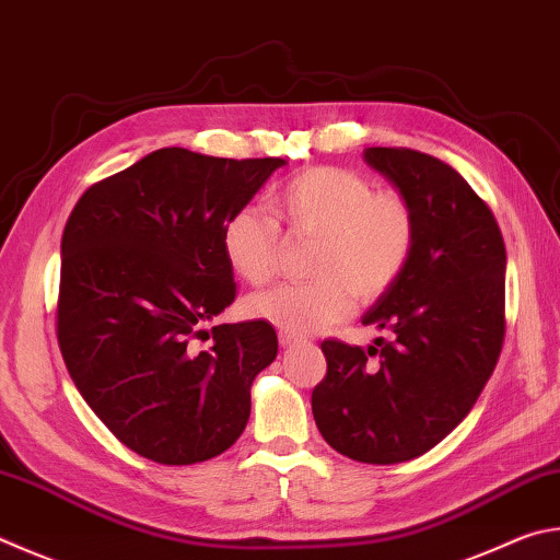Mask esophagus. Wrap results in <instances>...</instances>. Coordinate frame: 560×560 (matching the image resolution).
Segmentation results:
<instances>
[{
	"label": "esophagus",
	"mask_w": 560,
	"mask_h": 560,
	"mask_svg": "<svg viewBox=\"0 0 560 560\" xmlns=\"http://www.w3.org/2000/svg\"><path fill=\"white\" fill-rule=\"evenodd\" d=\"M279 342L283 348H301V345H306V340L299 338V335H291V332H279Z\"/></svg>",
	"instance_id": "obj_1"
}]
</instances>
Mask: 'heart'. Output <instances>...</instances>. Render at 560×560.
Listing matches in <instances>:
<instances>
[{"label": "heart", "mask_w": 560, "mask_h": 560, "mask_svg": "<svg viewBox=\"0 0 560 560\" xmlns=\"http://www.w3.org/2000/svg\"><path fill=\"white\" fill-rule=\"evenodd\" d=\"M271 208L289 235L313 237L306 283H281L247 301L252 318L291 335H311L348 318L354 296L382 299L413 257L419 220L399 190H374L350 168L315 166L273 192ZM277 222L242 208L222 228L232 271L261 287L279 264Z\"/></svg>", "instance_id": "obj_1"}]
</instances>
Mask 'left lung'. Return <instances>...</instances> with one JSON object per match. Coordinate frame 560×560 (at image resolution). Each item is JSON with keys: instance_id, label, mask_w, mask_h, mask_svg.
Listing matches in <instances>:
<instances>
[{"instance_id": "obj_1", "label": "left lung", "mask_w": 560, "mask_h": 560, "mask_svg": "<svg viewBox=\"0 0 560 560\" xmlns=\"http://www.w3.org/2000/svg\"><path fill=\"white\" fill-rule=\"evenodd\" d=\"M364 161L411 200L419 235L404 277L362 318L386 338L368 350L323 340L328 374L311 406L330 448L394 465L439 445L494 372L506 252L492 210L441 159L370 147Z\"/></svg>"}]
</instances>
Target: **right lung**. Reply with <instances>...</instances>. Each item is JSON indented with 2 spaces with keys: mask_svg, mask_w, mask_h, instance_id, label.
Wrapping results in <instances>:
<instances>
[{
  "mask_svg": "<svg viewBox=\"0 0 560 560\" xmlns=\"http://www.w3.org/2000/svg\"><path fill=\"white\" fill-rule=\"evenodd\" d=\"M283 164L159 149L90 186L70 212L60 352L97 419L149 460H210L245 431L277 332L264 320L206 325L237 293L222 228Z\"/></svg>",
  "mask_w": 560,
  "mask_h": 560,
  "instance_id": "right-lung-1",
  "label": "right lung"
}]
</instances>
